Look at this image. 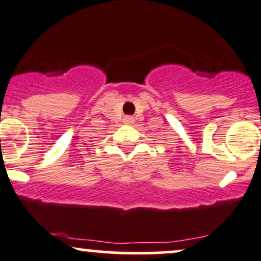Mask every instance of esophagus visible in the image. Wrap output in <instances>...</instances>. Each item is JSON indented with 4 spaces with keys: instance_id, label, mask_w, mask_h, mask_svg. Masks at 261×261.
Segmentation results:
<instances>
[{
    "instance_id": "esophagus-1",
    "label": "esophagus",
    "mask_w": 261,
    "mask_h": 261,
    "mask_svg": "<svg viewBox=\"0 0 261 261\" xmlns=\"http://www.w3.org/2000/svg\"><path fill=\"white\" fill-rule=\"evenodd\" d=\"M133 121H134V119L132 118V117H125V118H124L125 123H132V122H133Z\"/></svg>"
}]
</instances>
